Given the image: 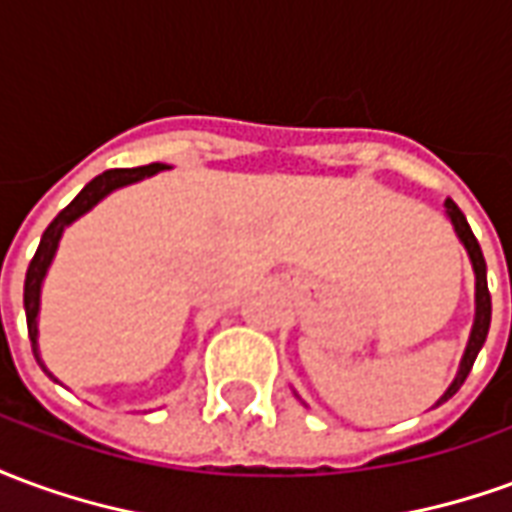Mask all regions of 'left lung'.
I'll list each match as a JSON object with an SVG mask.
<instances>
[{
  "label": "left lung",
  "mask_w": 512,
  "mask_h": 512,
  "mask_svg": "<svg viewBox=\"0 0 512 512\" xmlns=\"http://www.w3.org/2000/svg\"><path fill=\"white\" fill-rule=\"evenodd\" d=\"M447 213H450L452 224H455V233H458V238H461L463 246H466V252L472 257L474 277H477V315H474V329L472 337H469V345H466V354H463L461 370H458V376H455V381L450 384V389L441 395L439 403L450 400V397L461 389V384L466 381V376H469V370H472L474 359H477L480 348H483L485 337H488V326H491V293H488V282H485V257L483 252H480V244H477V238H474L472 227L466 222V216L461 213V208L452 200H447ZM439 403H436V406H439Z\"/></svg>",
  "instance_id": "obj_1"
}]
</instances>
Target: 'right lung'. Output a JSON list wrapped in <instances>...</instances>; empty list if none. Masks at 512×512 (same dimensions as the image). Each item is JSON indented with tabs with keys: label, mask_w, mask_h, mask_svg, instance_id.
Returning <instances> with one entry per match:
<instances>
[{
	"label": "right lung",
	"mask_w": 512,
	"mask_h": 512,
	"mask_svg": "<svg viewBox=\"0 0 512 512\" xmlns=\"http://www.w3.org/2000/svg\"><path fill=\"white\" fill-rule=\"evenodd\" d=\"M158 169H164V164H145V167H131V169H106L101 172L98 178H93L87 186H84L76 197L71 200V205H65L54 222L46 227V233L40 238V246L32 263L27 268V279H24V310H27V329H29V340H32V354L38 359V365L43 367L38 354V310H40V282L46 277V271L51 266V257L57 252V244H60L62 230L68 227L71 222H76L82 213H87L93 208L95 202L104 200L109 191L120 189V186H128L134 180H142L147 175H156ZM46 370V367H43ZM49 373V370H46ZM51 376V373H49Z\"/></svg>",
	"instance_id": "add662e5"
}]
</instances>
